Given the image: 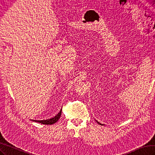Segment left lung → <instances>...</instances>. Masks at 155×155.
Listing matches in <instances>:
<instances>
[{
  "mask_svg": "<svg viewBox=\"0 0 155 155\" xmlns=\"http://www.w3.org/2000/svg\"><path fill=\"white\" fill-rule=\"evenodd\" d=\"M96 122H97L98 124H100V125H101V126H104V124H101L100 122H98V121H97V120H96Z\"/></svg>",
  "mask_w": 155,
  "mask_h": 155,
  "instance_id": "obj_1",
  "label": "left lung"
}]
</instances>
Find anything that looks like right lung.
I'll return each instance as SVG.
<instances>
[{
	"instance_id": "obj_1",
	"label": "right lung",
	"mask_w": 155,
	"mask_h": 155,
	"mask_svg": "<svg viewBox=\"0 0 155 155\" xmlns=\"http://www.w3.org/2000/svg\"><path fill=\"white\" fill-rule=\"evenodd\" d=\"M61 113H62V109L54 117L51 118L50 119L43 120H32L33 122H39L41 124H45V125H52V124H54L56 122H57V121L60 118V116H61Z\"/></svg>"
}]
</instances>
